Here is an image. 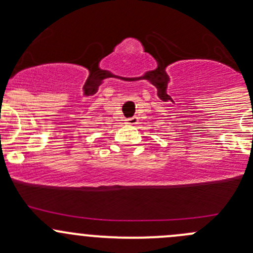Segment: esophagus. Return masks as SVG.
Returning <instances> with one entry per match:
<instances>
[{
	"mask_svg": "<svg viewBox=\"0 0 253 253\" xmlns=\"http://www.w3.org/2000/svg\"><path fill=\"white\" fill-rule=\"evenodd\" d=\"M138 124V117L133 116L129 117V119H126V125H137Z\"/></svg>",
	"mask_w": 253,
	"mask_h": 253,
	"instance_id": "esophagus-1",
	"label": "esophagus"
}]
</instances>
